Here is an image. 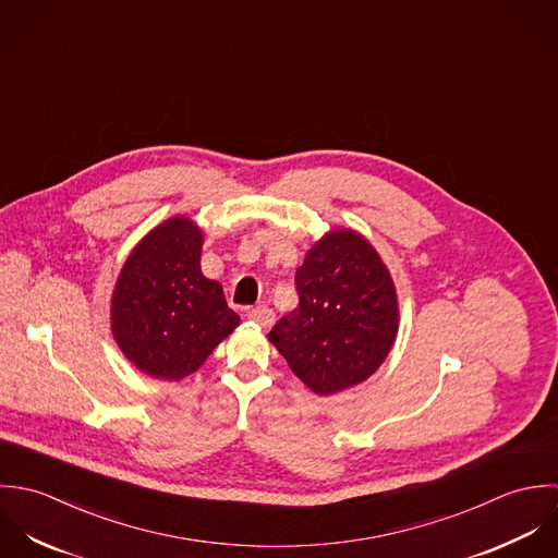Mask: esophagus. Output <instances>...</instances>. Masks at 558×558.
<instances>
[{
	"instance_id": "esophagus-1",
	"label": "esophagus",
	"mask_w": 558,
	"mask_h": 558,
	"mask_svg": "<svg viewBox=\"0 0 558 558\" xmlns=\"http://www.w3.org/2000/svg\"><path fill=\"white\" fill-rule=\"evenodd\" d=\"M247 319L254 322V324H258L260 328H269V326L274 324L276 315H274V311H271L269 306H256V308H252V311L247 313Z\"/></svg>"
}]
</instances>
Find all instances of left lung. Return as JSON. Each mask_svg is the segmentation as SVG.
Masks as SVG:
<instances>
[{"mask_svg": "<svg viewBox=\"0 0 558 558\" xmlns=\"http://www.w3.org/2000/svg\"><path fill=\"white\" fill-rule=\"evenodd\" d=\"M300 306L269 340L317 395H335L371 377L399 330L395 282L377 250L355 230L319 239L295 271Z\"/></svg>", "mask_w": 558, "mask_h": 558, "instance_id": "8db88e82", "label": "left lung"}]
</instances>
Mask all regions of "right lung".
Wrapping results in <instances>:
<instances>
[{
	"label": "right lung",
	"mask_w": 558,
	"mask_h": 558,
	"mask_svg": "<svg viewBox=\"0 0 558 558\" xmlns=\"http://www.w3.org/2000/svg\"><path fill=\"white\" fill-rule=\"evenodd\" d=\"M203 230L187 218L153 228L129 254L112 295V332L146 375L177 381L198 371L239 326L222 284L201 271Z\"/></svg>",
	"instance_id": "add662e5"
}]
</instances>
